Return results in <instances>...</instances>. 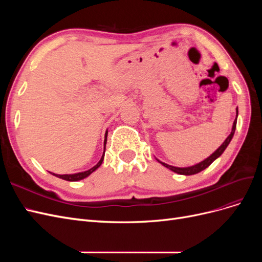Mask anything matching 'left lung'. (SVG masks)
I'll return each mask as SVG.
<instances>
[{
    "label": "left lung",
    "instance_id": "obj_1",
    "mask_svg": "<svg viewBox=\"0 0 262 262\" xmlns=\"http://www.w3.org/2000/svg\"><path fill=\"white\" fill-rule=\"evenodd\" d=\"M237 116H238V109H236V119L235 121L233 123V128H232V132L229 136L226 138V140L223 142V144H222L215 152H214L213 154H211L208 158H205L204 161L200 162L199 164H195L193 166H190V167H175V166H171V165H168V164H165L161 161L160 162L163 166H165V167H167L168 169H170L171 171L173 172H177V173H180V175H186V176H189V175H194V173H198L200 172L202 170H204L207 167H209V166L216 160L217 157H220L222 154H223V152L225 150V148L227 147V145L229 144V142L232 141L233 137H234V133H235V130H236V123H237Z\"/></svg>",
    "mask_w": 262,
    "mask_h": 262
}]
</instances>
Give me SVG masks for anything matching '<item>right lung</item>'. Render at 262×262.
<instances>
[{
	"label": "right lung",
	"instance_id": "add662e5",
	"mask_svg": "<svg viewBox=\"0 0 262 262\" xmlns=\"http://www.w3.org/2000/svg\"><path fill=\"white\" fill-rule=\"evenodd\" d=\"M107 134H108V131H106V134H105V142H104V154H102L100 161L94 166V167H92L91 169L89 170H85V171H82V172H76V173H67V175H58V173H52L53 176L58 177V178H61V179H64V180H68V181H77V180H82L86 177H89L92 172H94L95 170H96L99 166L101 165L102 161H104V156H105V149H106V143H107Z\"/></svg>",
	"mask_w": 262,
	"mask_h": 262
}]
</instances>
